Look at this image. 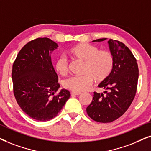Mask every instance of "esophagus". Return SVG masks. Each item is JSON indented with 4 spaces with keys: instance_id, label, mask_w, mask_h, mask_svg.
I'll use <instances>...</instances> for the list:
<instances>
[{
    "instance_id": "obj_1",
    "label": "esophagus",
    "mask_w": 151,
    "mask_h": 151,
    "mask_svg": "<svg viewBox=\"0 0 151 151\" xmlns=\"http://www.w3.org/2000/svg\"><path fill=\"white\" fill-rule=\"evenodd\" d=\"M71 94L72 95H81V93H79V92H72Z\"/></svg>"
}]
</instances>
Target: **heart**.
Wrapping results in <instances>:
<instances>
[{
  "mask_svg": "<svg viewBox=\"0 0 151 151\" xmlns=\"http://www.w3.org/2000/svg\"><path fill=\"white\" fill-rule=\"evenodd\" d=\"M72 58L84 61L81 77H71L65 79L63 86L74 92L86 91L95 81H102L111 73L114 65V56L109 51L99 50L98 47L88 43H79L72 46L67 51ZM55 70L60 75H65L68 70V65L64 57H59L55 63Z\"/></svg>",
  "mask_w": 151,
  "mask_h": 151,
  "instance_id": "b5f03b06",
  "label": "heart"
}]
</instances>
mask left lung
I'll return each mask as SVG.
<instances>
[{
    "label": "left lung",
    "instance_id": "8db88e82",
    "mask_svg": "<svg viewBox=\"0 0 151 151\" xmlns=\"http://www.w3.org/2000/svg\"><path fill=\"white\" fill-rule=\"evenodd\" d=\"M106 38L95 40L102 42ZM113 54L114 65L110 75L98 86L109 90L103 93L94 92L93 101L86 108L89 117L99 123H110L125 113L137 92L139 69L137 60L123 43L109 39L107 42Z\"/></svg>",
    "mask_w": 151,
    "mask_h": 151
}]
</instances>
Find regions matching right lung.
Instances as JSON below:
<instances>
[{"label": "right lung", "instance_id": "1", "mask_svg": "<svg viewBox=\"0 0 151 151\" xmlns=\"http://www.w3.org/2000/svg\"><path fill=\"white\" fill-rule=\"evenodd\" d=\"M58 45L47 37L37 38L21 49L13 63L14 95L19 106L30 118L47 121L58 115L70 97L60 85L51 54Z\"/></svg>", "mask_w": 151, "mask_h": 151}]
</instances>
